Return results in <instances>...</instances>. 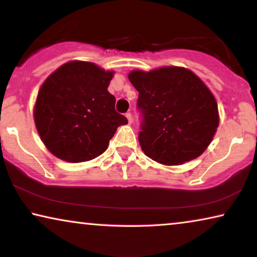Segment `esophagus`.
Masks as SVG:
<instances>
[{
    "instance_id": "1",
    "label": "esophagus",
    "mask_w": 257,
    "mask_h": 257,
    "mask_svg": "<svg viewBox=\"0 0 257 257\" xmlns=\"http://www.w3.org/2000/svg\"><path fill=\"white\" fill-rule=\"evenodd\" d=\"M125 115H126V118H127V120H128L130 124H131L132 120H133V118H132V113H131V112H127V113H126Z\"/></svg>"
}]
</instances>
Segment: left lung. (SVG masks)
<instances>
[{
  "label": "left lung",
  "instance_id": "1",
  "mask_svg": "<svg viewBox=\"0 0 257 257\" xmlns=\"http://www.w3.org/2000/svg\"><path fill=\"white\" fill-rule=\"evenodd\" d=\"M130 82L139 92V143L151 159L180 165L205 152L219 126L212 92L192 71L165 66L132 71Z\"/></svg>",
  "mask_w": 257,
  "mask_h": 257
}]
</instances>
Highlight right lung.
<instances>
[{"label": "right lung", "instance_id": "1", "mask_svg": "<svg viewBox=\"0 0 257 257\" xmlns=\"http://www.w3.org/2000/svg\"><path fill=\"white\" fill-rule=\"evenodd\" d=\"M113 72L93 63L73 61L48 77L38 92L35 124L48 150L59 159L82 163L94 159L125 115L114 108L115 98L107 91Z\"/></svg>", "mask_w": 257, "mask_h": 257}]
</instances>
